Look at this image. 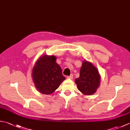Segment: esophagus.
Here are the masks:
<instances>
[{
    "label": "esophagus",
    "instance_id": "34e87169",
    "mask_svg": "<svg viewBox=\"0 0 130 130\" xmlns=\"http://www.w3.org/2000/svg\"><path fill=\"white\" fill-rule=\"evenodd\" d=\"M68 79H73V74H71L70 76H67Z\"/></svg>",
    "mask_w": 130,
    "mask_h": 130
}]
</instances>
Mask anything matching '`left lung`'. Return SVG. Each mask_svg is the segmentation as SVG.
Segmentation results:
<instances>
[{
	"label": "left lung",
	"mask_w": 130,
	"mask_h": 130,
	"mask_svg": "<svg viewBox=\"0 0 130 130\" xmlns=\"http://www.w3.org/2000/svg\"><path fill=\"white\" fill-rule=\"evenodd\" d=\"M100 81L101 76L96 68L91 62L84 61L80 76L75 80L78 90L84 95H92L97 90Z\"/></svg>",
	"instance_id": "8db88e82"
}]
</instances>
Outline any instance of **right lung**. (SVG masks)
Masks as SVG:
<instances>
[{
    "instance_id": "obj_1",
    "label": "right lung",
    "mask_w": 130,
    "mask_h": 130,
    "mask_svg": "<svg viewBox=\"0 0 130 130\" xmlns=\"http://www.w3.org/2000/svg\"><path fill=\"white\" fill-rule=\"evenodd\" d=\"M55 56L43 55L36 62L32 76L35 86L43 94L54 92L65 79Z\"/></svg>"
}]
</instances>
